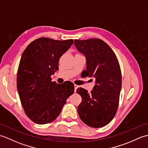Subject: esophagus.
I'll return each instance as SVG.
<instances>
[{
    "label": "esophagus",
    "instance_id": "obj_1",
    "mask_svg": "<svg viewBox=\"0 0 148 148\" xmlns=\"http://www.w3.org/2000/svg\"><path fill=\"white\" fill-rule=\"evenodd\" d=\"M79 87V86L78 85H77V84H74V91H75V92H76V90H77V88Z\"/></svg>",
    "mask_w": 148,
    "mask_h": 148
}]
</instances>
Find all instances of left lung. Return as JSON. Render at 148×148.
Returning a JSON list of instances; mask_svg holds the SVG:
<instances>
[{
	"label": "left lung",
	"mask_w": 148,
	"mask_h": 148,
	"mask_svg": "<svg viewBox=\"0 0 148 148\" xmlns=\"http://www.w3.org/2000/svg\"><path fill=\"white\" fill-rule=\"evenodd\" d=\"M78 51L86 59V76L95 85L90 93L78 88L82 101L77 112L83 123L93 128L104 127L114 117L119 105L121 72L118 58L108 44L100 39L74 40Z\"/></svg>",
	"instance_id": "left-lung-1"
}]
</instances>
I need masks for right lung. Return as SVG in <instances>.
<instances>
[{
  "label": "right lung",
  "mask_w": 148,
  "mask_h": 148,
  "mask_svg": "<svg viewBox=\"0 0 148 148\" xmlns=\"http://www.w3.org/2000/svg\"><path fill=\"white\" fill-rule=\"evenodd\" d=\"M72 39L40 37L30 43L21 55L17 73V89L28 118L37 124L54 121L60 114L74 84H58L51 76L58 70L61 56L73 45Z\"/></svg>",
  "instance_id": "obj_1"
}]
</instances>
